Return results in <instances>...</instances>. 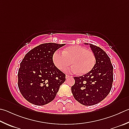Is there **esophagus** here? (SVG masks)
<instances>
[{
    "instance_id": "obj_1",
    "label": "esophagus",
    "mask_w": 129,
    "mask_h": 129,
    "mask_svg": "<svg viewBox=\"0 0 129 129\" xmlns=\"http://www.w3.org/2000/svg\"><path fill=\"white\" fill-rule=\"evenodd\" d=\"M69 77H70V76H69V75H66V76H65V78H68Z\"/></svg>"
}]
</instances>
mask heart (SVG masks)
Listing matches in <instances>:
<instances>
[{
	"label": "heart",
	"mask_w": 129,
	"mask_h": 129,
	"mask_svg": "<svg viewBox=\"0 0 129 129\" xmlns=\"http://www.w3.org/2000/svg\"><path fill=\"white\" fill-rule=\"evenodd\" d=\"M52 60L55 67L60 71H65L72 63L73 65L68 71L84 74L93 68L96 58L92 51L81 46H72L65 48L62 52L55 51Z\"/></svg>",
	"instance_id": "obj_1"
}]
</instances>
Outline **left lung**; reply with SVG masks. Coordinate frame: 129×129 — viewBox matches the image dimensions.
Segmentation results:
<instances>
[{"mask_svg": "<svg viewBox=\"0 0 129 129\" xmlns=\"http://www.w3.org/2000/svg\"><path fill=\"white\" fill-rule=\"evenodd\" d=\"M90 47L95 56L94 67L83 76L74 77L71 87L74 99L84 105L96 104L105 99L113 81V67L108 56L99 47L92 44Z\"/></svg>", "mask_w": 129, "mask_h": 129, "instance_id": "8db88e82", "label": "left lung"}]
</instances>
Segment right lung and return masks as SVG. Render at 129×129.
Returning <instances> with one entry per match:
<instances>
[{
  "instance_id": "obj_1",
  "label": "right lung",
  "mask_w": 129,
  "mask_h": 129,
  "mask_svg": "<svg viewBox=\"0 0 129 129\" xmlns=\"http://www.w3.org/2000/svg\"><path fill=\"white\" fill-rule=\"evenodd\" d=\"M65 44L47 43L33 48L25 55L18 72V86L30 103L43 105L55 99L65 74L55 67L52 56Z\"/></svg>"
}]
</instances>
